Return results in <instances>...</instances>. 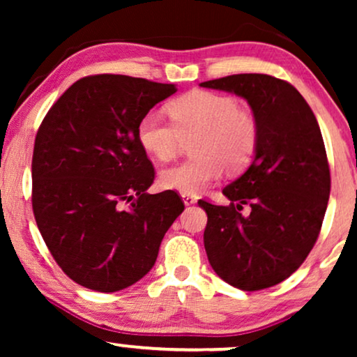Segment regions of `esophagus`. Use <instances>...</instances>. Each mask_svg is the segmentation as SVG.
<instances>
[{
	"instance_id": "1",
	"label": "esophagus",
	"mask_w": 357,
	"mask_h": 357,
	"mask_svg": "<svg viewBox=\"0 0 357 357\" xmlns=\"http://www.w3.org/2000/svg\"><path fill=\"white\" fill-rule=\"evenodd\" d=\"M182 199L185 206H192V204L197 203V197H193V195H182Z\"/></svg>"
}]
</instances>
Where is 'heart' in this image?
Listing matches in <instances>:
<instances>
[{"label": "heart", "mask_w": 357, "mask_h": 357, "mask_svg": "<svg viewBox=\"0 0 357 357\" xmlns=\"http://www.w3.org/2000/svg\"><path fill=\"white\" fill-rule=\"evenodd\" d=\"M172 121L148 112L138 123V141L158 160H169L183 139L197 136L192 160L165 167L159 183L182 195H198L221 178L226 167L238 172L257 153L260 128L250 112L241 109L236 97L209 91H193L169 104Z\"/></svg>", "instance_id": "obj_1"}]
</instances>
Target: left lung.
Listing matches in <instances>:
<instances>
[{
  "instance_id": "8db88e82",
  "label": "left lung",
  "mask_w": 357,
  "mask_h": 357,
  "mask_svg": "<svg viewBox=\"0 0 357 357\" xmlns=\"http://www.w3.org/2000/svg\"><path fill=\"white\" fill-rule=\"evenodd\" d=\"M199 86L243 97L260 128L250 167L222 190L231 204L198 202L208 214L204 250L231 286L266 289L304 263L320 234L330 197L320 126L299 91L278 77L248 73Z\"/></svg>"
}]
</instances>
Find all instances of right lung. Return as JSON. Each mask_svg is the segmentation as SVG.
Listing matches in <instances>:
<instances>
[{
    "label": "right lung",
    "instance_id": "1",
    "mask_svg": "<svg viewBox=\"0 0 357 357\" xmlns=\"http://www.w3.org/2000/svg\"><path fill=\"white\" fill-rule=\"evenodd\" d=\"M174 84L123 75L76 81L48 110L32 155V209L58 266L87 289L115 292L154 266L183 211L172 190L149 195L154 167L138 123Z\"/></svg>",
    "mask_w": 357,
    "mask_h": 357
}]
</instances>
